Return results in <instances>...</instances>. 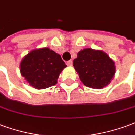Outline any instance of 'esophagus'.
<instances>
[{"instance_id":"1","label":"esophagus","mask_w":135,"mask_h":135,"mask_svg":"<svg viewBox=\"0 0 135 135\" xmlns=\"http://www.w3.org/2000/svg\"><path fill=\"white\" fill-rule=\"evenodd\" d=\"M66 64H67V65H68V66H72V65H73V61H72V60L68 61Z\"/></svg>"}]
</instances>
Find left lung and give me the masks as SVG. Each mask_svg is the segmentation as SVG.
I'll return each instance as SVG.
<instances>
[{"label":"left lung","instance_id":"1","mask_svg":"<svg viewBox=\"0 0 135 135\" xmlns=\"http://www.w3.org/2000/svg\"><path fill=\"white\" fill-rule=\"evenodd\" d=\"M73 66L87 87L100 89L107 86L115 74L114 61L100 50L86 48L78 53Z\"/></svg>","mask_w":135,"mask_h":135}]
</instances>
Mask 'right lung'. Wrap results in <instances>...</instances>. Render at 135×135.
Returning <instances> with one entry per match:
<instances>
[{
	"mask_svg": "<svg viewBox=\"0 0 135 135\" xmlns=\"http://www.w3.org/2000/svg\"><path fill=\"white\" fill-rule=\"evenodd\" d=\"M66 67L61 56L49 48L31 51L20 65L21 75L37 89L55 85L60 73Z\"/></svg>",
	"mask_w": 135,
	"mask_h": 135,
	"instance_id": "right-lung-1",
	"label": "right lung"
}]
</instances>
